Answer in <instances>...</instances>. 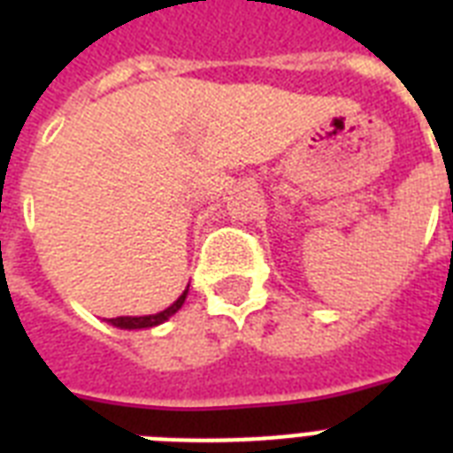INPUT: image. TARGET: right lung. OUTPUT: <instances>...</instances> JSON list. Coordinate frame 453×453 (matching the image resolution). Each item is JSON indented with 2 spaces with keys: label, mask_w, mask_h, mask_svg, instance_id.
Masks as SVG:
<instances>
[{
  "label": "right lung",
  "mask_w": 453,
  "mask_h": 453,
  "mask_svg": "<svg viewBox=\"0 0 453 453\" xmlns=\"http://www.w3.org/2000/svg\"><path fill=\"white\" fill-rule=\"evenodd\" d=\"M185 296H188V289L180 294V296L176 298V301L171 303L169 308L162 310V312H157V315H141V317H112V319H108L112 326H117V329H152V326H157V324L166 322L171 315H176L178 310H180V305L185 303Z\"/></svg>",
  "instance_id": "1"
}]
</instances>
